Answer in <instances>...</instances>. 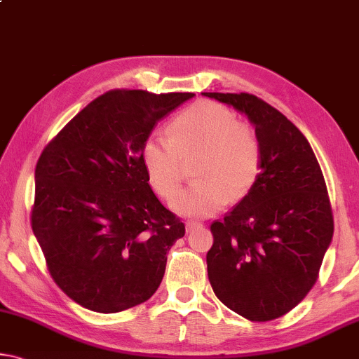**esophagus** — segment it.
I'll return each instance as SVG.
<instances>
[{"label":"esophagus","instance_id":"esophagus-1","mask_svg":"<svg viewBox=\"0 0 359 359\" xmlns=\"http://www.w3.org/2000/svg\"><path fill=\"white\" fill-rule=\"evenodd\" d=\"M198 226H201V223H197V222H186V231H192V229L198 228Z\"/></svg>","mask_w":359,"mask_h":359}]
</instances>
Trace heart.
Instances as JSON below:
<instances>
[{"mask_svg":"<svg viewBox=\"0 0 359 359\" xmlns=\"http://www.w3.org/2000/svg\"><path fill=\"white\" fill-rule=\"evenodd\" d=\"M194 158L197 181L173 197L172 208L181 217L207 218L252 191L260 175L262 147L255 131L237 122L229 109L202 101L170 125L168 141L149 136L141 147L149 184L163 198L175 194L184 163Z\"/></svg>","mask_w":359,"mask_h":359,"instance_id":"b5f03b06","label":"heart"}]
</instances>
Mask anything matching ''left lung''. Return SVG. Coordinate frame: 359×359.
<instances>
[{
  "label": "left lung",
  "instance_id": "left-lung-1",
  "mask_svg": "<svg viewBox=\"0 0 359 359\" xmlns=\"http://www.w3.org/2000/svg\"><path fill=\"white\" fill-rule=\"evenodd\" d=\"M247 115L262 147L255 186L210 226L207 271L215 295L250 321L284 316L316 283L334 234L326 181L310 142L260 97L202 93Z\"/></svg>",
  "mask_w": 359,
  "mask_h": 359
}]
</instances>
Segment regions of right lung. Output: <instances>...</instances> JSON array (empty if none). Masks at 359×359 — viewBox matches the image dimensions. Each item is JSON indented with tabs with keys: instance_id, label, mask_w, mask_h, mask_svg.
I'll list each match as a JSON object with an SVG mask.
<instances>
[{
	"instance_id": "obj_1",
	"label": "right lung",
	"mask_w": 359,
	"mask_h": 359,
	"mask_svg": "<svg viewBox=\"0 0 359 359\" xmlns=\"http://www.w3.org/2000/svg\"><path fill=\"white\" fill-rule=\"evenodd\" d=\"M192 93L114 90L60 130L35 168L32 229L64 294L97 313L140 305L158 289L184 224L149 186L141 147Z\"/></svg>"
}]
</instances>
